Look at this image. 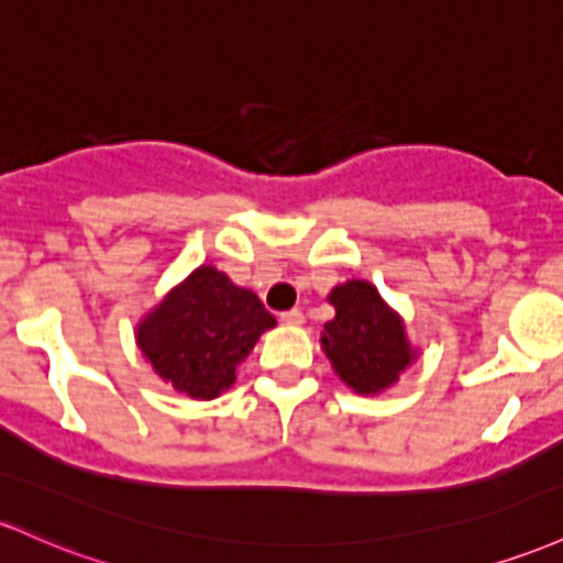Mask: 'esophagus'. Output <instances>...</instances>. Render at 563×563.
Listing matches in <instances>:
<instances>
[{"mask_svg":"<svg viewBox=\"0 0 563 563\" xmlns=\"http://www.w3.org/2000/svg\"><path fill=\"white\" fill-rule=\"evenodd\" d=\"M280 323H286V325H301V323H305V312H301V310H286V312H280Z\"/></svg>","mask_w":563,"mask_h":563,"instance_id":"esophagus-1","label":"esophagus"}]
</instances>
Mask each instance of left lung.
Listing matches in <instances>:
<instances>
[{
  "mask_svg": "<svg viewBox=\"0 0 563 563\" xmlns=\"http://www.w3.org/2000/svg\"><path fill=\"white\" fill-rule=\"evenodd\" d=\"M329 301L336 314L323 325V350L342 382L363 395L390 387L413 357L398 314L366 280L333 288Z\"/></svg>",
  "mask_w": 563,
  "mask_h": 563,
  "instance_id": "8db88e82",
  "label": "left lung"
}]
</instances>
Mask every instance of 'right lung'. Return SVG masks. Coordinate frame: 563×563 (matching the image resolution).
I'll use <instances>...</instances> for the list:
<instances>
[{"instance_id":"add662e5","label":"right lung","mask_w":563,"mask_h":563,"mask_svg":"<svg viewBox=\"0 0 563 563\" xmlns=\"http://www.w3.org/2000/svg\"><path fill=\"white\" fill-rule=\"evenodd\" d=\"M272 325L256 294L200 267L139 325V347L178 393L211 400L232 387L240 361Z\"/></svg>"}]
</instances>
